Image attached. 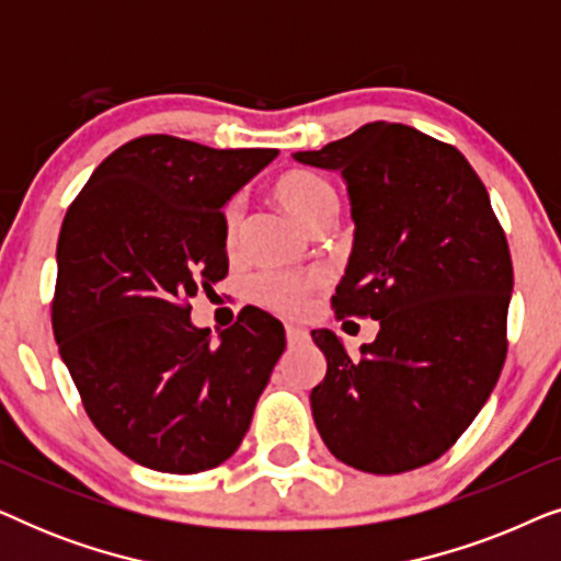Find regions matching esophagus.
<instances>
[{"mask_svg": "<svg viewBox=\"0 0 561 561\" xmlns=\"http://www.w3.org/2000/svg\"><path fill=\"white\" fill-rule=\"evenodd\" d=\"M286 340H288V344H301V342L309 340V334H306L304 329L288 324V327H286Z\"/></svg>", "mask_w": 561, "mask_h": 561, "instance_id": "34e87169", "label": "esophagus"}]
</instances>
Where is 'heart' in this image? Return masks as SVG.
<instances>
[{
	"label": "heart",
	"instance_id": "1",
	"mask_svg": "<svg viewBox=\"0 0 561 561\" xmlns=\"http://www.w3.org/2000/svg\"><path fill=\"white\" fill-rule=\"evenodd\" d=\"M273 198L283 211H288L298 225L313 234H324L334 225L340 214V194L324 175L313 171L283 173L273 186ZM221 229H225L227 250H234L242 240L244 229V202L240 196L229 198L225 211H221ZM317 288V278H298L286 273H260L252 280L250 294L265 309L280 313H296L304 309L306 298Z\"/></svg>",
	"mask_w": 561,
	"mask_h": 561
}]
</instances>
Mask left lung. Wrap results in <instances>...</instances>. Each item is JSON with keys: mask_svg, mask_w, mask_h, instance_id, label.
Returning <instances> with one entry per match:
<instances>
[{"mask_svg": "<svg viewBox=\"0 0 561 561\" xmlns=\"http://www.w3.org/2000/svg\"><path fill=\"white\" fill-rule=\"evenodd\" d=\"M294 158L347 181L357 229L336 319L380 321L357 357L329 329L311 332L327 357L313 424L355 470H416L465 434L501 378L513 290L505 232L462 152L409 125L370 122Z\"/></svg>", "mask_w": 561, "mask_h": 561, "instance_id": "8db88e82", "label": "left lung"}]
</instances>
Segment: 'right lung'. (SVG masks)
Here are the masks:
<instances>
[{"label":"right lung","instance_id":"add662e5","mask_svg":"<svg viewBox=\"0 0 561 561\" xmlns=\"http://www.w3.org/2000/svg\"><path fill=\"white\" fill-rule=\"evenodd\" d=\"M275 156L142 135L68 206L53 334L89 419L137 465L194 474L232 457L286 350L255 306L219 342L188 317L229 271L221 206Z\"/></svg>","mask_w":561,"mask_h":561}]
</instances>
